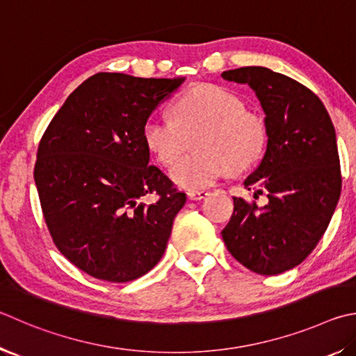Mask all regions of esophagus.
Returning a JSON list of instances; mask_svg holds the SVG:
<instances>
[{
    "instance_id": "esophagus-1",
    "label": "esophagus",
    "mask_w": 356,
    "mask_h": 356,
    "mask_svg": "<svg viewBox=\"0 0 356 356\" xmlns=\"http://www.w3.org/2000/svg\"><path fill=\"white\" fill-rule=\"evenodd\" d=\"M186 195H188L190 200H200V199H204L205 196H209V191H205V190H190L188 193H186Z\"/></svg>"
}]
</instances>
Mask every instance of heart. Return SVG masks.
<instances>
[{
    "mask_svg": "<svg viewBox=\"0 0 356 356\" xmlns=\"http://www.w3.org/2000/svg\"><path fill=\"white\" fill-rule=\"evenodd\" d=\"M176 120L151 115L143 127L145 143L160 163L171 165L195 138L196 152L171 168L174 184L186 190L210 186L232 171H244L263 156L268 141L266 122L245 111L229 90L202 83L179 96L172 106Z\"/></svg>",
    "mask_w": 356,
    "mask_h": 356,
    "instance_id": "b5f03b06",
    "label": "heart"
}]
</instances>
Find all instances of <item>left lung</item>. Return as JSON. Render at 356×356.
Instances as JSON below:
<instances>
[{
	"label": "left lung",
	"instance_id": "left-lung-1",
	"mask_svg": "<svg viewBox=\"0 0 356 356\" xmlns=\"http://www.w3.org/2000/svg\"><path fill=\"white\" fill-rule=\"evenodd\" d=\"M225 81L248 83L266 113L268 145L244 180L266 195V205L234 197V215L221 232L227 250L261 275L296 268L312 254L341 196V166L333 122L312 90L264 67L224 71Z\"/></svg>",
	"mask_w": 356,
	"mask_h": 356
}]
</instances>
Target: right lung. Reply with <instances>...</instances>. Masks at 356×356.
<instances>
[{
	"instance_id": "obj_1",
	"label": "right lung",
	"mask_w": 356,
	"mask_h": 356,
	"mask_svg": "<svg viewBox=\"0 0 356 356\" xmlns=\"http://www.w3.org/2000/svg\"><path fill=\"white\" fill-rule=\"evenodd\" d=\"M182 82L98 73L43 134L34 180L44 222L60 254L95 279L135 280L165 254L186 195L149 165L143 127ZM154 192V204L138 202Z\"/></svg>"
}]
</instances>
